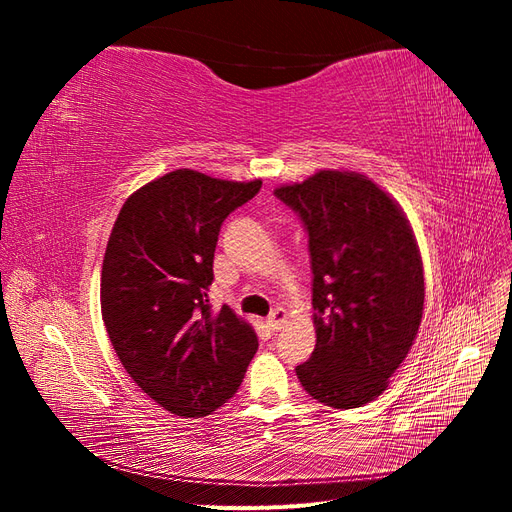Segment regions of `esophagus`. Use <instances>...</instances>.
<instances>
[{
  "label": "esophagus",
  "mask_w": 512,
  "mask_h": 512,
  "mask_svg": "<svg viewBox=\"0 0 512 512\" xmlns=\"http://www.w3.org/2000/svg\"><path fill=\"white\" fill-rule=\"evenodd\" d=\"M267 324H269V329L271 331H280L284 324H286V312L282 307H275L273 312L269 314V318H267Z\"/></svg>",
  "instance_id": "34e87169"
}]
</instances>
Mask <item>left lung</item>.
I'll use <instances>...</instances> for the list:
<instances>
[{"mask_svg":"<svg viewBox=\"0 0 512 512\" xmlns=\"http://www.w3.org/2000/svg\"><path fill=\"white\" fill-rule=\"evenodd\" d=\"M275 196L299 215L312 265L316 348L303 389L331 408L376 399L423 318V262L404 211L359 173L320 170Z\"/></svg>","mask_w":512,"mask_h":512,"instance_id":"8db88e82","label":"left lung"}]
</instances>
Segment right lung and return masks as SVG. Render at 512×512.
I'll use <instances>...</instances> for the list:
<instances>
[{"mask_svg":"<svg viewBox=\"0 0 512 512\" xmlns=\"http://www.w3.org/2000/svg\"><path fill=\"white\" fill-rule=\"evenodd\" d=\"M262 181L173 170L121 207L102 262L104 327L130 378L156 404L200 418L237 393L258 350L256 333L207 290L224 220Z\"/></svg>","mask_w":512,"mask_h":512,"instance_id":"obj_1","label":"right lung"}]
</instances>
